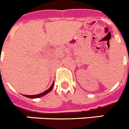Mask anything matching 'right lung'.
<instances>
[{"label": "right lung", "mask_w": 129, "mask_h": 129, "mask_svg": "<svg viewBox=\"0 0 129 129\" xmlns=\"http://www.w3.org/2000/svg\"><path fill=\"white\" fill-rule=\"evenodd\" d=\"M53 85H54V82H53L52 85H51V86L50 87H49L48 90H46V91H45L44 92H43V93H40V94H36V95H25V94H24L23 96H26V97L30 98V99H36V98L41 97V96H44L45 94L49 93V92H50V91L53 89Z\"/></svg>", "instance_id": "obj_1"}]
</instances>
